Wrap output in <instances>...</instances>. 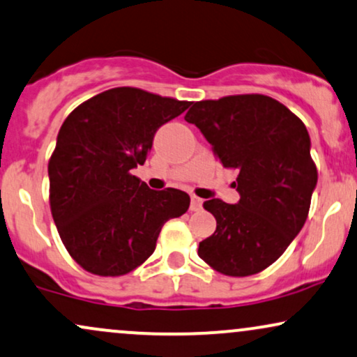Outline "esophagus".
<instances>
[{
    "instance_id": "1",
    "label": "esophagus",
    "mask_w": 357,
    "mask_h": 357,
    "mask_svg": "<svg viewBox=\"0 0 357 357\" xmlns=\"http://www.w3.org/2000/svg\"><path fill=\"white\" fill-rule=\"evenodd\" d=\"M202 205H204V200L199 199V197L192 195V200H190V210L192 212H199L202 208Z\"/></svg>"
}]
</instances>
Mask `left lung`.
<instances>
[{
    "instance_id": "1",
    "label": "left lung",
    "mask_w": 357,
    "mask_h": 357,
    "mask_svg": "<svg viewBox=\"0 0 357 357\" xmlns=\"http://www.w3.org/2000/svg\"><path fill=\"white\" fill-rule=\"evenodd\" d=\"M223 167L238 170L240 200H206L217 230L199 257L228 276H250L275 263L305 225L318 170L306 127L261 94L200 100L185 114Z\"/></svg>"
}]
</instances>
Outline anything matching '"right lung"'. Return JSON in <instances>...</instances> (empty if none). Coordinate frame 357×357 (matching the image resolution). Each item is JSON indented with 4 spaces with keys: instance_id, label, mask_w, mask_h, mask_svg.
Wrapping results in <instances>:
<instances>
[{
    "instance_id": "add662e5",
    "label": "right lung",
    "mask_w": 357,
    "mask_h": 357,
    "mask_svg": "<svg viewBox=\"0 0 357 357\" xmlns=\"http://www.w3.org/2000/svg\"><path fill=\"white\" fill-rule=\"evenodd\" d=\"M190 104L116 87L82 102L61 126L47 165L50 204L66 250L84 270L132 271L153 253L167 220L188 210V193L151 190L130 170L145 162L158 127Z\"/></svg>"
}]
</instances>
